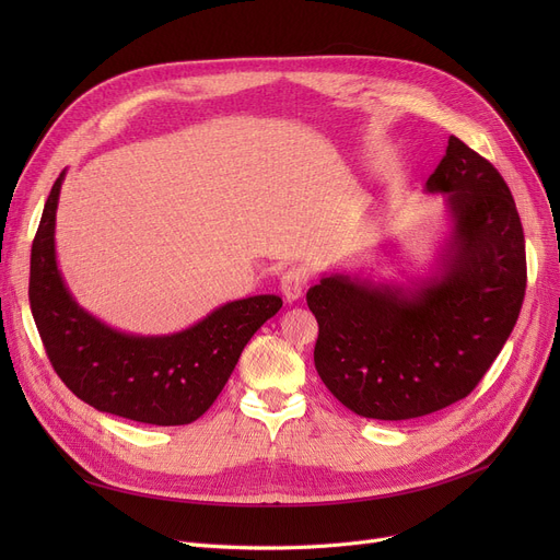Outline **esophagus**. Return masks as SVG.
<instances>
[{
  "label": "esophagus",
  "instance_id": "esophagus-1",
  "mask_svg": "<svg viewBox=\"0 0 560 560\" xmlns=\"http://www.w3.org/2000/svg\"><path fill=\"white\" fill-rule=\"evenodd\" d=\"M304 285H306V275L302 270H288L281 277V292L285 302H298L302 298Z\"/></svg>",
  "mask_w": 560,
  "mask_h": 560
}]
</instances>
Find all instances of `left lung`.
Returning a JSON list of instances; mask_svg holds the SVG:
<instances>
[{"instance_id": "8db88e82", "label": "left lung", "mask_w": 560, "mask_h": 560, "mask_svg": "<svg viewBox=\"0 0 560 560\" xmlns=\"http://www.w3.org/2000/svg\"><path fill=\"white\" fill-rule=\"evenodd\" d=\"M424 192L443 195L447 215L427 275L397 283L334 270L306 292L315 370L361 418H422L467 397L522 308L524 231L502 174L452 136Z\"/></svg>"}]
</instances>
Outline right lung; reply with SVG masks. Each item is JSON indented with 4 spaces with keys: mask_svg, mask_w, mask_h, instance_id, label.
I'll list each match as a JSON object with an SVG mask.
<instances>
[{
    "mask_svg": "<svg viewBox=\"0 0 560 560\" xmlns=\"http://www.w3.org/2000/svg\"><path fill=\"white\" fill-rule=\"evenodd\" d=\"M63 179L66 170L45 201L28 277V302L56 374L102 413L156 427L195 422L222 393L249 338L283 306L281 298L226 302L165 336L108 327L79 306L58 270L54 233Z\"/></svg>",
    "mask_w": 560,
    "mask_h": 560,
    "instance_id": "1",
    "label": "right lung"
}]
</instances>
